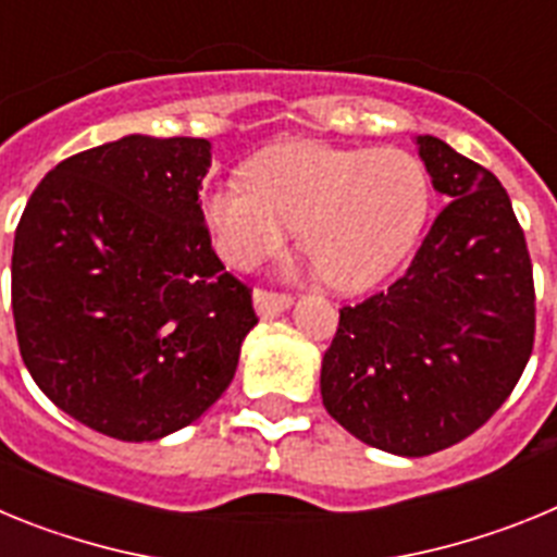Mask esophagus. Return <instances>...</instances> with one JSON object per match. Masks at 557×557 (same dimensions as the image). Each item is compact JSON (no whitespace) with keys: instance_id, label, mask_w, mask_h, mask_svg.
<instances>
[{"instance_id":"obj_1","label":"esophagus","mask_w":557,"mask_h":557,"mask_svg":"<svg viewBox=\"0 0 557 557\" xmlns=\"http://www.w3.org/2000/svg\"><path fill=\"white\" fill-rule=\"evenodd\" d=\"M289 304H293V295L287 293H273V289H256L253 293V307L262 318L282 314L284 309H289Z\"/></svg>"}]
</instances>
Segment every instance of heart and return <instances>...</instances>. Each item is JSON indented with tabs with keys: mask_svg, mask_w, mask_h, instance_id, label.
I'll list each match as a JSON object with an SVG mask.
<instances>
[{
	"mask_svg": "<svg viewBox=\"0 0 557 557\" xmlns=\"http://www.w3.org/2000/svg\"><path fill=\"white\" fill-rule=\"evenodd\" d=\"M430 214V178L407 150H346L287 141L262 150L248 178L211 184L203 218L220 256L253 268L298 228V243L334 289L351 293L396 268Z\"/></svg>",
	"mask_w": 557,
	"mask_h": 557,
	"instance_id": "obj_1",
	"label": "heart"
}]
</instances>
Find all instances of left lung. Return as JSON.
<instances>
[{
	"instance_id": "obj_1",
	"label": "left lung",
	"mask_w": 557,
	"mask_h": 557,
	"mask_svg": "<svg viewBox=\"0 0 557 557\" xmlns=\"http://www.w3.org/2000/svg\"><path fill=\"white\" fill-rule=\"evenodd\" d=\"M449 203L385 293L339 309L323 354V407L362 444L401 457L449 449L513 393L533 354L524 231L494 172L418 136Z\"/></svg>"
}]
</instances>
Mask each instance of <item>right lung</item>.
I'll list each match as a JSON object with an SVG mask.
<instances>
[{"label": "right lung", "instance_id": "right-lung-1", "mask_svg": "<svg viewBox=\"0 0 557 557\" xmlns=\"http://www.w3.org/2000/svg\"><path fill=\"white\" fill-rule=\"evenodd\" d=\"M211 145L122 136L29 195L10 262L18 351L44 396L116 441H159L225 393L259 323L211 248Z\"/></svg>", "mask_w": 557, "mask_h": 557}]
</instances>
